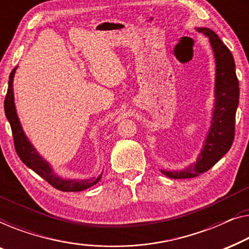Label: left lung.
I'll use <instances>...</instances> for the list:
<instances>
[{"mask_svg":"<svg viewBox=\"0 0 249 249\" xmlns=\"http://www.w3.org/2000/svg\"><path fill=\"white\" fill-rule=\"evenodd\" d=\"M197 30L210 38L214 52L216 63L215 106L211 128L196 163L185 170H161L163 175L174 179L194 178L208 171L229 151L234 139L236 111L239 104V82L234 70L236 64L233 56L218 35L211 29L198 28Z\"/></svg>","mask_w":249,"mask_h":249,"instance_id":"left-lung-1","label":"left lung"}]
</instances>
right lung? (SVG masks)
Returning <instances> with one entry per match:
<instances>
[{
  "label": "right lung",
  "instance_id": "right-lung-1",
  "mask_svg": "<svg viewBox=\"0 0 249 249\" xmlns=\"http://www.w3.org/2000/svg\"><path fill=\"white\" fill-rule=\"evenodd\" d=\"M17 68H15L10 73L9 76V87L6 91V96L4 100V111L5 116L8 118L10 126H11L13 142H15V149L17 155L22 160V162L29 167L31 170L55 187L56 190L62 192H80L87 188H90L96 185L100 180L101 176L98 178H91V179L85 180H69L63 179V178L56 176L53 173L52 168L50 167L46 161L36 152L34 146L30 144L28 139L24 135L21 127L18 115H17L15 107V97H13V76H15Z\"/></svg>",
  "mask_w": 249,
  "mask_h": 249
}]
</instances>
